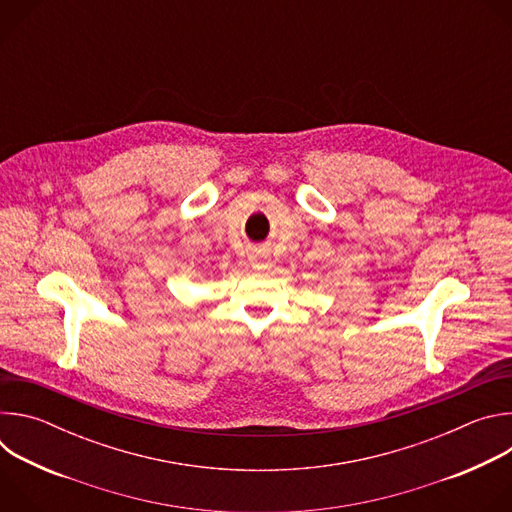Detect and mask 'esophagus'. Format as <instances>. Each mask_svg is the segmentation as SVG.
Listing matches in <instances>:
<instances>
[{
	"mask_svg": "<svg viewBox=\"0 0 512 512\" xmlns=\"http://www.w3.org/2000/svg\"><path fill=\"white\" fill-rule=\"evenodd\" d=\"M249 261H251L253 269H267V267H269V251H267L265 247L255 249V251L251 253Z\"/></svg>",
	"mask_w": 512,
	"mask_h": 512,
	"instance_id": "obj_1",
	"label": "esophagus"
}]
</instances>
